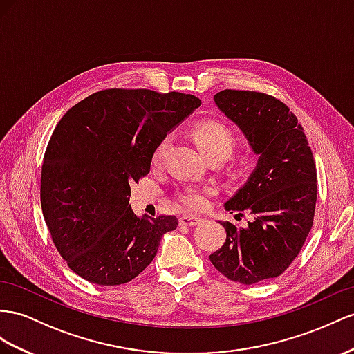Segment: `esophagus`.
<instances>
[{"label":"esophagus","instance_id":"esophagus-1","mask_svg":"<svg viewBox=\"0 0 354 354\" xmlns=\"http://www.w3.org/2000/svg\"><path fill=\"white\" fill-rule=\"evenodd\" d=\"M202 218L201 216H194V215H183L179 218V223L183 225H188V227H193V225L201 224Z\"/></svg>","mask_w":354,"mask_h":354}]
</instances>
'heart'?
<instances>
[{"mask_svg": "<svg viewBox=\"0 0 354 354\" xmlns=\"http://www.w3.org/2000/svg\"><path fill=\"white\" fill-rule=\"evenodd\" d=\"M193 139L207 158L220 157L225 160L230 157L234 147H236V136L230 127L221 121L206 120L198 122L193 129ZM169 147V138H162L152 151L151 162L152 166H160L165 158L166 149ZM212 194L211 188H196L187 187L176 194L178 202L189 211H202L207 206V198Z\"/></svg>", "mask_w": 354, "mask_h": 354, "instance_id": "b5f03b06", "label": "heart"}]
</instances>
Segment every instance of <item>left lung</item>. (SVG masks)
I'll return each instance as SVG.
<instances>
[{
    "label": "left lung",
    "instance_id": "left-lung-1",
    "mask_svg": "<svg viewBox=\"0 0 354 354\" xmlns=\"http://www.w3.org/2000/svg\"><path fill=\"white\" fill-rule=\"evenodd\" d=\"M214 100L245 134L259 161L225 202V209L247 211L252 220L245 229L221 223L225 242L209 260L224 277L250 286L279 277L302 250L314 221L315 162L302 125L278 98L224 89Z\"/></svg>",
    "mask_w": 354,
    "mask_h": 354
}]
</instances>
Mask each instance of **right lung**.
Masks as SVG:
<instances>
[{
    "label": "right lung",
    "mask_w": 354,
    "mask_h": 354,
    "mask_svg": "<svg viewBox=\"0 0 354 354\" xmlns=\"http://www.w3.org/2000/svg\"><path fill=\"white\" fill-rule=\"evenodd\" d=\"M192 94L104 89L61 118L44 152L40 202L53 243L68 268L98 286L138 277L175 215L131 211L133 183L151 169L157 143L201 106Z\"/></svg>",
    "instance_id": "right-lung-1"
}]
</instances>
